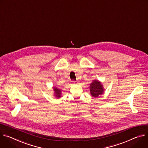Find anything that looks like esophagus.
Here are the masks:
<instances>
[{"label":"esophagus","mask_w":148,"mask_h":148,"mask_svg":"<svg viewBox=\"0 0 148 148\" xmlns=\"http://www.w3.org/2000/svg\"><path fill=\"white\" fill-rule=\"evenodd\" d=\"M72 82H73V83H75V82H76V81H74V80H73V81H72Z\"/></svg>","instance_id":"esophagus-1"}]
</instances>
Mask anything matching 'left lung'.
Masks as SVG:
<instances>
[{
  "label": "left lung",
  "mask_w": 148,
  "mask_h": 148,
  "mask_svg": "<svg viewBox=\"0 0 148 148\" xmlns=\"http://www.w3.org/2000/svg\"><path fill=\"white\" fill-rule=\"evenodd\" d=\"M90 91L92 96L95 97L102 94L103 92V88L100 82L98 80H93V82L90 84Z\"/></svg>",
  "instance_id": "8db88e82"
}]
</instances>
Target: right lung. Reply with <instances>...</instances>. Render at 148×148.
<instances>
[{"mask_svg":"<svg viewBox=\"0 0 148 148\" xmlns=\"http://www.w3.org/2000/svg\"><path fill=\"white\" fill-rule=\"evenodd\" d=\"M54 90L55 92V95L56 96H57L58 97H60V93H61V90L58 88H54Z\"/></svg>","mask_w":148,"mask_h":148,"instance_id":"1","label":"right lung"}]
</instances>
